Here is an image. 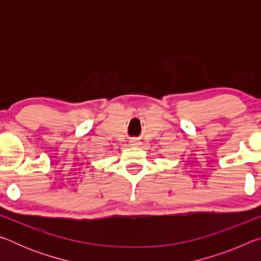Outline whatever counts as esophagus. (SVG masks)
<instances>
[{"label": "esophagus", "instance_id": "esophagus-1", "mask_svg": "<svg viewBox=\"0 0 261 261\" xmlns=\"http://www.w3.org/2000/svg\"><path fill=\"white\" fill-rule=\"evenodd\" d=\"M139 143H138V141H135V143L134 144H132V145H138Z\"/></svg>", "mask_w": 261, "mask_h": 261}]
</instances>
